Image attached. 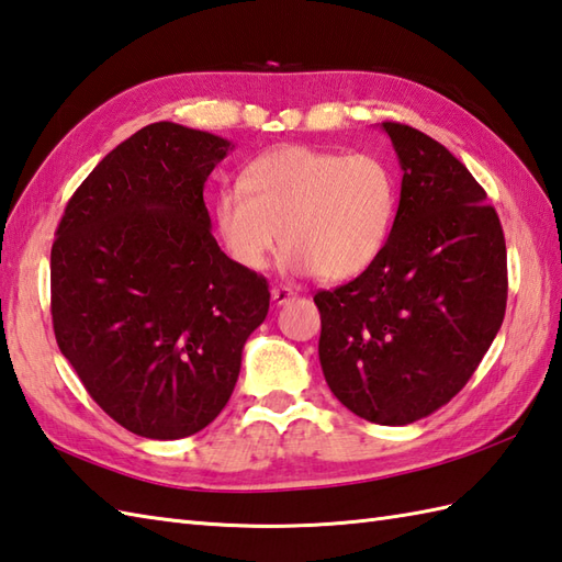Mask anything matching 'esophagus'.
<instances>
[{
	"mask_svg": "<svg viewBox=\"0 0 562 562\" xmlns=\"http://www.w3.org/2000/svg\"><path fill=\"white\" fill-rule=\"evenodd\" d=\"M293 297H295V291L289 289V285H273L271 289L273 305H285L289 301H293Z\"/></svg>",
	"mask_w": 562,
	"mask_h": 562,
	"instance_id": "1",
	"label": "esophagus"
}]
</instances>
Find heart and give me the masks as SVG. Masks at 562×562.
I'll return each instance as SVG.
<instances>
[{
	"instance_id": "obj_1",
	"label": "heart",
	"mask_w": 562,
	"mask_h": 562,
	"mask_svg": "<svg viewBox=\"0 0 562 562\" xmlns=\"http://www.w3.org/2000/svg\"><path fill=\"white\" fill-rule=\"evenodd\" d=\"M396 206V176L380 156L281 146L259 156L245 182L221 187L214 216L243 269H265L281 243L285 269L346 281L375 265Z\"/></svg>"
}]
</instances>
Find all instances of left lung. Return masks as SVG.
Masks as SVG:
<instances>
[{
	"instance_id": "1",
	"label": "left lung",
	"mask_w": 562,
	"mask_h": 562,
	"mask_svg": "<svg viewBox=\"0 0 562 562\" xmlns=\"http://www.w3.org/2000/svg\"><path fill=\"white\" fill-rule=\"evenodd\" d=\"M404 170L382 255L358 279L319 291L324 380L356 416L406 426L469 382L501 329L507 249L483 187L447 148L382 122Z\"/></svg>"
}]
</instances>
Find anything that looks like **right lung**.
I'll return each mask as SVG.
<instances>
[{
  "instance_id": "add662e5",
  "label": "right lung",
  "mask_w": 562,
  "mask_h": 562,
  "mask_svg": "<svg viewBox=\"0 0 562 562\" xmlns=\"http://www.w3.org/2000/svg\"><path fill=\"white\" fill-rule=\"evenodd\" d=\"M233 144L154 122L98 164L49 255L53 327L86 392L122 428L180 440L235 390L269 283L221 252L204 182Z\"/></svg>"
}]
</instances>
